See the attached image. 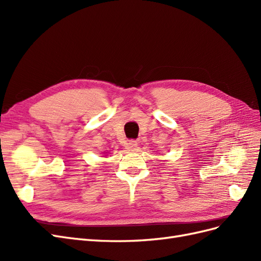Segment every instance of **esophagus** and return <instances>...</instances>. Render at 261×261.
Listing matches in <instances>:
<instances>
[{
	"label": "esophagus",
	"instance_id": "34e87169",
	"mask_svg": "<svg viewBox=\"0 0 261 261\" xmlns=\"http://www.w3.org/2000/svg\"><path fill=\"white\" fill-rule=\"evenodd\" d=\"M137 146H138V144L136 140H130L127 144V149L130 150V151H135V150L137 149Z\"/></svg>",
	"mask_w": 261,
	"mask_h": 261
}]
</instances>
